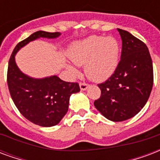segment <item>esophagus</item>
I'll return each mask as SVG.
<instances>
[{
	"instance_id": "1",
	"label": "esophagus",
	"mask_w": 160,
	"mask_h": 160,
	"mask_svg": "<svg viewBox=\"0 0 160 160\" xmlns=\"http://www.w3.org/2000/svg\"><path fill=\"white\" fill-rule=\"evenodd\" d=\"M79 86H80V89L82 90V91H84V90H86L88 88V85L87 84V83H84V82H81L80 84H79Z\"/></svg>"
}]
</instances>
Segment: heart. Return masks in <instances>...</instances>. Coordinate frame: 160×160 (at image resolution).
Wrapping results in <instances>:
<instances>
[{
    "mask_svg": "<svg viewBox=\"0 0 160 160\" xmlns=\"http://www.w3.org/2000/svg\"><path fill=\"white\" fill-rule=\"evenodd\" d=\"M120 46L114 37L92 35L76 41L67 50V56L77 66L84 65L88 78L94 82L105 81L117 68ZM67 70L73 76L78 74L75 67L67 65Z\"/></svg>",
    "mask_w": 160,
    "mask_h": 160,
    "instance_id": "1",
    "label": "heart"
}]
</instances>
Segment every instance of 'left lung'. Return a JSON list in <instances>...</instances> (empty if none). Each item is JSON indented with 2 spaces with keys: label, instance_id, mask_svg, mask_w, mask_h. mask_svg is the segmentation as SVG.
I'll use <instances>...</instances> for the list:
<instances>
[{
  "label": "left lung",
  "instance_id": "8db88e82",
  "mask_svg": "<svg viewBox=\"0 0 160 160\" xmlns=\"http://www.w3.org/2000/svg\"><path fill=\"white\" fill-rule=\"evenodd\" d=\"M117 30L122 41L121 61L110 78L98 85L101 96L93 104L108 120L123 121L135 116L147 103L153 83V63L143 42Z\"/></svg>",
  "mask_w": 160,
  "mask_h": 160
}]
</instances>
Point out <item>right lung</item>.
I'll return each mask as SVG.
<instances>
[{"label": "right lung", "mask_w": 160, "mask_h": 160, "mask_svg": "<svg viewBox=\"0 0 160 160\" xmlns=\"http://www.w3.org/2000/svg\"><path fill=\"white\" fill-rule=\"evenodd\" d=\"M62 33L38 31L17 44L8 63L7 84L11 97L22 116L40 127L56 126L62 121L69 107L72 93L80 91L78 83L68 82L53 75L34 78L18 67L16 54L29 42L39 38L56 39Z\"/></svg>", "instance_id": "obj_1"}]
</instances>
